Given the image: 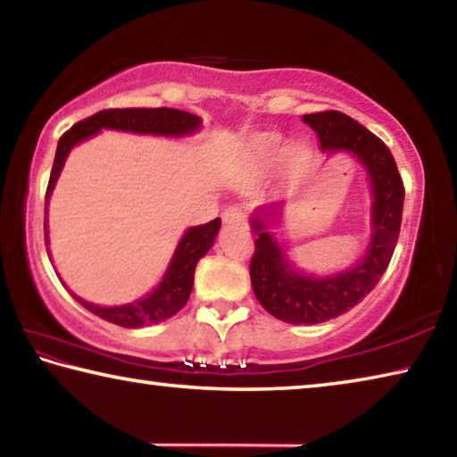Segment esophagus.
Segmentation results:
<instances>
[{
  "instance_id": "obj_1",
  "label": "esophagus",
  "mask_w": 457,
  "mask_h": 457,
  "mask_svg": "<svg viewBox=\"0 0 457 457\" xmlns=\"http://www.w3.org/2000/svg\"><path fill=\"white\" fill-rule=\"evenodd\" d=\"M245 218H247V215H245V210L242 205H231L221 215L223 223H228V226H231V223H244Z\"/></svg>"
}]
</instances>
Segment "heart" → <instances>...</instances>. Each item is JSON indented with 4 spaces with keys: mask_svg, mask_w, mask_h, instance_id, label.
<instances>
[{
    "mask_svg": "<svg viewBox=\"0 0 457 457\" xmlns=\"http://www.w3.org/2000/svg\"><path fill=\"white\" fill-rule=\"evenodd\" d=\"M256 146H258V151L264 154V157H268V159H278L286 151L284 137L280 133H264V135H260L256 138ZM288 154H290V159L294 161V163L303 165V163H306L308 157H311V151H308L306 145H300L298 143V145L290 146Z\"/></svg>",
    "mask_w": 457,
    "mask_h": 457,
    "instance_id": "heart-1",
    "label": "heart"
}]
</instances>
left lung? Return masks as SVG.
<instances>
[{
  "mask_svg": "<svg viewBox=\"0 0 457 457\" xmlns=\"http://www.w3.org/2000/svg\"><path fill=\"white\" fill-rule=\"evenodd\" d=\"M303 120L320 141L322 151H346L365 165L373 189V234L365 258L345 272L314 278L296 272L284 250L266 229L280 207L270 205L252 218L256 250L250 262L252 288L266 311L288 324H319L351 311L381 280L395 252L405 187L397 163L381 138L338 111L304 114Z\"/></svg>",
  "mask_w": 457,
  "mask_h": 457,
  "instance_id": "1",
  "label": "left lung"
}]
</instances>
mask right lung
I'll return each instance as SVG.
<instances>
[{"mask_svg": "<svg viewBox=\"0 0 457 457\" xmlns=\"http://www.w3.org/2000/svg\"><path fill=\"white\" fill-rule=\"evenodd\" d=\"M201 125V119L195 114L177 111V108H106L92 117L66 130L60 137L56 157H54L48 189H46V204H48L50 193L56 185L58 175L64 167V161L71 153L72 146L80 141H87L92 135H96L103 129H117L129 130V133L141 135H167V137H181L195 133ZM221 228V220L215 218L204 226L191 228L185 231L179 245L173 253L171 264H169L163 280L154 288L149 296H145L137 303L122 304V306H96L90 304L72 294L76 303H80L87 311L100 316L103 320L125 328H138L145 324H157L171 319L181 308L187 304L189 294L193 288V274H195L197 262L210 252L213 239ZM44 237L48 244V226L44 220Z\"/></svg>", "mask_w": 457, "mask_h": 457, "instance_id": "obj_1", "label": "right lung"}]
</instances>
